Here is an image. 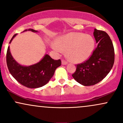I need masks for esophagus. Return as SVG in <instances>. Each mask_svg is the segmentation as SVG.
<instances>
[{
    "mask_svg": "<svg viewBox=\"0 0 123 123\" xmlns=\"http://www.w3.org/2000/svg\"><path fill=\"white\" fill-rule=\"evenodd\" d=\"M67 61H66V60H62V65H66L67 64Z\"/></svg>",
    "mask_w": 123,
    "mask_h": 123,
    "instance_id": "1",
    "label": "esophagus"
}]
</instances>
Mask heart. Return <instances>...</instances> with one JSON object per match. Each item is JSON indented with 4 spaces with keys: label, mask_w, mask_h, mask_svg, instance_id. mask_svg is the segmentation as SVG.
Here are the masks:
<instances>
[{
    "label": "heart",
    "mask_w": 123,
    "mask_h": 123,
    "mask_svg": "<svg viewBox=\"0 0 123 123\" xmlns=\"http://www.w3.org/2000/svg\"><path fill=\"white\" fill-rule=\"evenodd\" d=\"M95 46L91 35L83 33H70L57 38L56 43L51 44L53 50L60 53L66 50L68 58L74 62H80L88 59Z\"/></svg>",
    "instance_id": "b5f03b06"
}]
</instances>
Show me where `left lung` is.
<instances>
[{
	"instance_id": "1",
	"label": "left lung",
	"mask_w": 123,
	"mask_h": 123,
	"mask_svg": "<svg viewBox=\"0 0 123 123\" xmlns=\"http://www.w3.org/2000/svg\"><path fill=\"white\" fill-rule=\"evenodd\" d=\"M97 47L87 60L76 65L73 77L85 86L95 85L109 73L115 62V50L109 36L105 31L94 29Z\"/></svg>"
}]
</instances>
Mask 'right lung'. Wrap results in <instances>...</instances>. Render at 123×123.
I'll return each mask as SVG.
<instances>
[{
  "label": "right lung",
  "mask_w": 123,
  "mask_h": 123,
  "mask_svg": "<svg viewBox=\"0 0 123 123\" xmlns=\"http://www.w3.org/2000/svg\"><path fill=\"white\" fill-rule=\"evenodd\" d=\"M36 32L34 29H25ZM15 34L10 41L16 36ZM6 62L10 73L18 82L30 88H36L46 85L51 79L55 70L61 65V60H55L46 54L39 62L29 66H21L12 58L9 47L6 54Z\"/></svg>",
  "instance_id": "1"
}]
</instances>
